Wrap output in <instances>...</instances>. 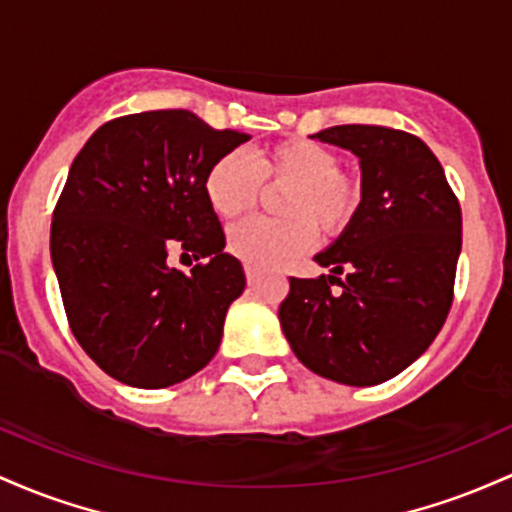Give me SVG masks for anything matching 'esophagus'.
Returning <instances> with one entry per match:
<instances>
[{
	"label": "esophagus",
	"mask_w": 512,
	"mask_h": 512,
	"mask_svg": "<svg viewBox=\"0 0 512 512\" xmlns=\"http://www.w3.org/2000/svg\"><path fill=\"white\" fill-rule=\"evenodd\" d=\"M246 271V280H249V285H254L256 280H258V273H256V268H251V266H246L244 268Z\"/></svg>",
	"instance_id": "obj_1"
}]
</instances>
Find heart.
I'll use <instances>...</instances> for the list:
<instances>
[{"label": "heart", "instance_id": "obj_1", "mask_svg": "<svg viewBox=\"0 0 512 512\" xmlns=\"http://www.w3.org/2000/svg\"><path fill=\"white\" fill-rule=\"evenodd\" d=\"M263 186L287 188L280 215L287 220L239 222L229 229L227 249L246 266L273 271L307 254L321 237H338L363 203V186L338 169L333 149L312 140H285L256 154L227 152L205 174V195L220 217L244 215L261 200Z\"/></svg>", "mask_w": 512, "mask_h": 512}]
</instances>
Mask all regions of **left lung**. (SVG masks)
Listing matches in <instances>:
<instances>
[{"label": "left lung", "mask_w": 512, "mask_h": 512, "mask_svg": "<svg viewBox=\"0 0 512 512\" xmlns=\"http://www.w3.org/2000/svg\"><path fill=\"white\" fill-rule=\"evenodd\" d=\"M312 137L360 159L363 203L346 232L314 256L331 275L290 278L280 326L304 367L372 387L421 358L445 324L462 210L438 157L411 132L333 125Z\"/></svg>", "instance_id": "left-lung-1"}]
</instances>
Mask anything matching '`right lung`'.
Wrapping results in <instances>:
<instances>
[{
	"mask_svg": "<svg viewBox=\"0 0 512 512\" xmlns=\"http://www.w3.org/2000/svg\"><path fill=\"white\" fill-rule=\"evenodd\" d=\"M251 135L191 111L132 113L101 125L72 162L50 256L79 346L113 380L162 389L210 363L244 268L205 195V174ZM174 243L204 263L165 266Z\"/></svg>",
	"mask_w": 512,
	"mask_h": 512,
	"instance_id": "add662e5",
	"label": "right lung"
}]
</instances>
